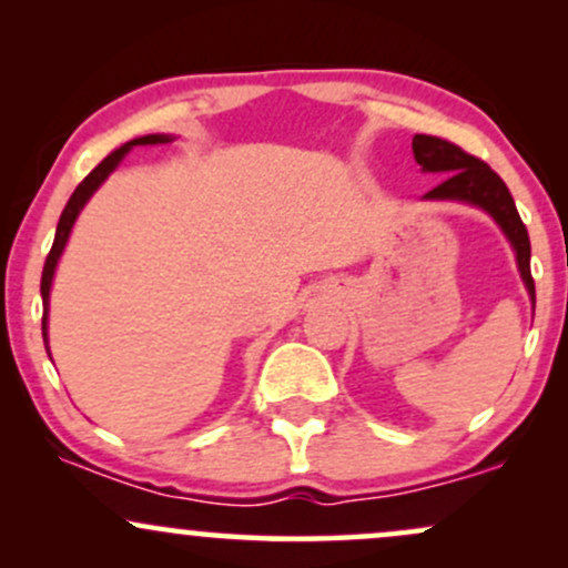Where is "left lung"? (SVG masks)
Wrapping results in <instances>:
<instances>
[{"mask_svg": "<svg viewBox=\"0 0 568 568\" xmlns=\"http://www.w3.org/2000/svg\"><path fill=\"white\" fill-rule=\"evenodd\" d=\"M414 158L422 165V171L429 173H446V179L438 186L429 189L425 194L427 200H462L480 205L484 211L497 219V224L505 230L507 237L515 247V258H518L520 277H524L526 288L534 298V277H531V243L526 224L518 216V207L510 189L499 179L484 160L473 158L465 149L456 143L438 139V135H414Z\"/></svg>", "mask_w": 568, "mask_h": 568, "instance_id": "1", "label": "left lung"}]
</instances>
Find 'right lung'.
<instances>
[{"label":"right lung","mask_w":568,"mask_h":568,"mask_svg":"<svg viewBox=\"0 0 568 568\" xmlns=\"http://www.w3.org/2000/svg\"><path fill=\"white\" fill-rule=\"evenodd\" d=\"M168 141H171V139H168V135H143V139H133V141L122 143L120 149H114V152L109 154V158H103V160L98 162V165L93 168V171L84 175L82 184L77 186L74 194H71V197H69L67 207H63V213H61V221H58L53 247H50L48 262H44V270H42V304H44V312H42V336H44V338H48V298H50V285H53L55 264H58V258H61L63 245H67L69 232H71V226H74L77 216H80L82 205L90 200V194H93L95 189L101 186V181L106 179V175L112 173L116 165H120V160L125 158L130 149H133V146H146V143H168Z\"/></svg>","instance_id":"right-lung-1"}]
</instances>
